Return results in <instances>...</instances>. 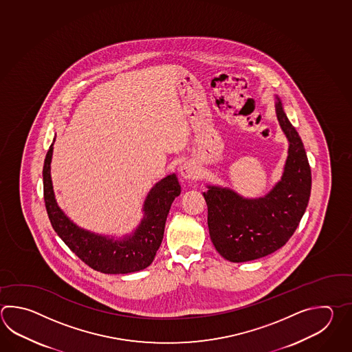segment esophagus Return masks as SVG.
I'll use <instances>...</instances> for the list:
<instances>
[{
    "mask_svg": "<svg viewBox=\"0 0 352 352\" xmlns=\"http://www.w3.org/2000/svg\"><path fill=\"white\" fill-rule=\"evenodd\" d=\"M179 173L180 175L183 177V179L193 180L198 177L199 170H198V166L193 162H186L180 165Z\"/></svg>",
    "mask_w": 352,
    "mask_h": 352,
    "instance_id": "esophagus-1",
    "label": "esophagus"
}]
</instances>
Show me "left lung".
<instances>
[{"label": "left lung", "instance_id": "obj_1", "mask_svg": "<svg viewBox=\"0 0 352 352\" xmlns=\"http://www.w3.org/2000/svg\"><path fill=\"white\" fill-rule=\"evenodd\" d=\"M276 114L289 146L280 182L265 197L248 199L228 188L208 186L209 236L230 262L262 258L280 250L301 222L311 194V168L301 138L276 96Z\"/></svg>", "mask_w": 352, "mask_h": 352}]
</instances>
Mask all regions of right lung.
<instances>
[{"mask_svg":"<svg viewBox=\"0 0 352 352\" xmlns=\"http://www.w3.org/2000/svg\"><path fill=\"white\" fill-rule=\"evenodd\" d=\"M52 145L43 163V199L58 237L84 263L101 273L125 274L151 265L163 241L170 206L180 194L177 175L170 174L151 188L144 201V218L139 227L133 234L115 241L80 228L58 208L51 182Z\"/></svg>","mask_w":352,"mask_h":352,"instance_id":"right-lung-1","label":"right lung"}]
</instances>
